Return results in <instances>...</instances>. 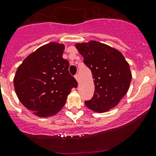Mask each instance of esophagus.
Instances as JSON below:
<instances>
[{
	"label": "esophagus",
	"mask_w": 156,
	"mask_h": 156,
	"mask_svg": "<svg viewBox=\"0 0 156 156\" xmlns=\"http://www.w3.org/2000/svg\"><path fill=\"white\" fill-rule=\"evenodd\" d=\"M75 79H76V81H77L78 83H79V76H78V74H76V75H75Z\"/></svg>",
	"instance_id": "1"
}]
</instances>
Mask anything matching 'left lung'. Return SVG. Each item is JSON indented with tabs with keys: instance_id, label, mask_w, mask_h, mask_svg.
<instances>
[{
	"instance_id": "8db88e82",
	"label": "left lung",
	"mask_w": 156,
	"mask_h": 156,
	"mask_svg": "<svg viewBox=\"0 0 156 156\" xmlns=\"http://www.w3.org/2000/svg\"><path fill=\"white\" fill-rule=\"evenodd\" d=\"M75 47L91 69L95 85L93 98L85 101V105L98 113L109 111L129 88V65L120 51L99 41L76 43Z\"/></svg>"
}]
</instances>
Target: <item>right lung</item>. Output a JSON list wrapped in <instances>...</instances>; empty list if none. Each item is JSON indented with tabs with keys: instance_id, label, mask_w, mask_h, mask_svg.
Here are the masks:
<instances>
[{
	"instance_id": "1",
	"label": "right lung",
	"mask_w": 156,
	"mask_h": 156,
	"mask_svg": "<svg viewBox=\"0 0 156 156\" xmlns=\"http://www.w3.org/2000/svg\"><path fill=\"white\" fill-rule=\"evenodd\" d=\"M65 45L50 42L27 56L18 66L14 88L20 102L40 118L56 115L77 82L68 71L69 62L62 58Z\"/></svg>"
}]
</instances>
